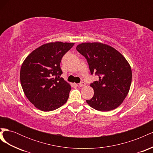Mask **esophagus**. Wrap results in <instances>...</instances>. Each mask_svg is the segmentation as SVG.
Masks as SVG:
<instances>
[{
	"instance_id": "obj_1",
	"label": "esophagus",
	"mask_w": 153,
	"mask_h": 153,
	"mask_svg": "<svg viewBox=\"0 0 153 153\" xmlns=\"http://www.w3.org/2000/svg\"><path fill=\"white\" fill-rule=\"evenodd\" d=\"M85 85H86V84H85V83H84V82H80V84H78V85H79L80 87H85Z\"/></svg>"
}]
</instances>
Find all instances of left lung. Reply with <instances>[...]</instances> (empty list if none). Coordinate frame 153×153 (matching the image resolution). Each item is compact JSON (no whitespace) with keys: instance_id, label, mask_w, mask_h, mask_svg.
<instances>
[{"instance_id":"obj_1","label":"left lung","mask_w":153,"mask_h":153,"mask_svg":"<svg viewBox=\"0 0 153 153\" xmlns=\"http://www.w3.org/2000/svg\"><path fill=\"white\" fill-rule=\"evenodd\" d=\"M76 49L86 58L91 74L99 76V80L91 84L94 96L87 103L101 112L117 108L131 84V68L126 58L112 47L100 42L82 43Z\"/></svg>"}]
</instances>
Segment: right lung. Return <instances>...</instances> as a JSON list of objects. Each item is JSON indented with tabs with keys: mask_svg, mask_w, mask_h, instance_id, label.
Segmentation results:
<instances>
[{
	"mask_svg": "<svg viewBox=\"0 0 153 153\" xmlns=\"http://www.w3.org/2000/svg\"><path fill=\"white\" fill-rule=\"evenodd\" d=\"M73 43L55 41L36 48L23 62L20 82L26 97L35 107L44 112L52 111L66 103L70 84L60 78L62 57Z\"/></svg>",
	"mask_w": 153,
	"mask_h": 153,
	"instance_id": "obj_1",
	"label": "right lung"
}]
</instances>
